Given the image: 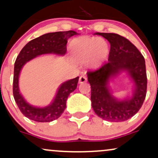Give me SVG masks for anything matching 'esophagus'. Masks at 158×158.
Instances as JSON below:
<instances>
[{"instance_id": "1", "label": "esophagus", "mask_w": 158, "mask_h": 158, "mask_svg": "<svg viewBox=\"0 0 158 158\" xmlns=\"http://www.w3.org/2000/svg\"><path fill=\"white\" fill-rule=\"evenodd\" d=\"M87 81V77H85V75H82V76H81V77H79V82L80 83V84H82V83H85V82H86Z\"/></svg>"}]
</instances>
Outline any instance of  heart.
Instances as JSON below:
<instances>
[{
    "mask_svg": "<svg viewBox=\"0 0 158 158\" xmlns=\"http://www.w3.org/2000/svg\"><path fill=\"white\" fill-rule=\"evenodd\" d=\"M71 51L77 61L86 62L90 60L94 66L103 63L107 60L109 51L105 41L90 37H81L73 40L71 45Z\"/></svg>",
    "mask_w": 158,
    "mask_h": 158,
    "instance_id": "obj_1",
    "label": "heart"
}]
</instances>
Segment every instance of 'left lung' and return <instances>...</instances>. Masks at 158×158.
<instances>
[{"label":"left lung","instance_id":"1","mask_svg":"<svg viewBox=\"0 0 158 158\" xmlns=\"http://www.w3.org/2000/svg\"><path fill=\"white\" fill-rule=\"evenodd\" d=\"M109 41L108 62L96 71L87 72L91 87V104L96 115L104 120L121 122L130 119L139 111L146 95L145 60L130 40L114 33H99ZM126 71L134 83L132 96L118 100L110 91L109 82L121 72Z\"/></svg>","mask_w":158,"mask_h":158}]
</instances>
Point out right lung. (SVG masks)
Segmentation results:
<instances>
[{
	"instance_id": "add662e5",
	"label": "right lung",
	"mask_w": 158,
	"mask_h": 158,
	"mask_svg": "<svg viewBox=\"0 0 158 158\" xmlns=\"http://www.w3.org/2000/svg\"><path fill=\"white\" fill-rule=\"evenodd\" d=\"M79 35L74 31H57L45 34L32 40L20 51L15 62L13 78V96L20 112L28 118L37 122H50L57 119L66 107L70 94L77 87L79 77L64 81L58 88L53 102L48 106L35 107L26 102L19 89V76L26 62L43 54H53L64 56L67 51L68 38Z\"/></svg>"
}]
</instances>
